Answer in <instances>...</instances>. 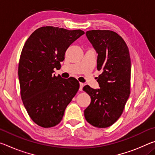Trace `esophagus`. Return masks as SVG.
Wrapping results in <instances>:
<instances>
[{"mask_svg": "<svg viewBox=\"0 0 155 155\" xmlns=\"http://www.w3.org/2000/svg\"><path fill=\"white\" fill-rule=\"evenodd\" d=\"M83 86H84V84L83 83H80V87H79V90L80 91H83Z\"/></svg>", "mask_w": 155, "mask_h": 155, "instance_id": "obj_1", "label": "esophagus"}]
</instances>
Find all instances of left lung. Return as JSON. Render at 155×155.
Wrapping results in <instances>:
<instances>
[{
	"label": "left lung",
	"mask_w": 155,
	"mask_h": 155,
	"mask_svg": "<svg viewBox=\"0 0 155 155\" xmlns=\"http://www.w3.org/2000/svg\"><path fill=\"white\" fill-rule=\"evenodd\" d=\"M85 34L98 54L97 69L102 73L97 80L99 89L89 85L83 89L91 97L84 115L94 127L107 128L121 116L130 95L129 51L124 40L112 31L91 30Z\"/></svg>",
	"instance_id": "8db88e82"
}]
</instances>
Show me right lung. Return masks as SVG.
I'll return each instance as SVG.
<instances>
[{
	"label": "right lung",
	"instance_id": "1",
	"mask_svg": "<svg viewBox=\"0 0 155 155\" xmlns=\"http://www.w3.org/2000/svg\"><path fill=\"white\" fill-rule=\"evenodd\" d=\"M84 33L80 29L43 27L34 31L23 46L18 66L21 98L31 118L41 127L58 124L78 90L76 78L52 73L61 67L68 47Z\"/></svg>",
	"mask_w": 155,
	"mask_h": 155
}]
</instances>
